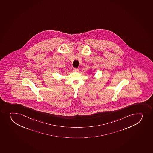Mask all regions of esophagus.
<instances>
[{"label": "esophagus", "mask_w": 153, "mask_h": 153, "mask_svg": "<svg viewBox=\"0 0 153 153\" xmlns=\"http://www.w3.org/2000/svg\"><path fill=\"white\" fill-rule=\"evenodd\" d=\"M73 71H74V72H77V71H79V69H77V68H74L73 69Z\"/></svg>", "instance_id": "obj_1"}]
</instances>
